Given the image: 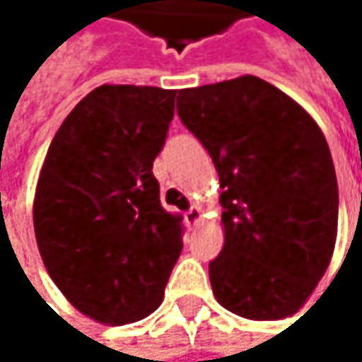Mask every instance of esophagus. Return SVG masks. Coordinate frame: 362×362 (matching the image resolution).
Listing matches in <instances>:
<instances>
[{
	"label": "esophagus",
	"mask_w": 362,
	"mask_h": 362,
	"mask_svg": "<svg viewBox=\"0 0 362 362\" xmlns=\"http://www.w3.org/2000/svg\"><path fill=\"white\" fill-rule=\"evenodd\" d=\"M185 218H187V223H189V227H195L199 221H202V210L197 208V206H193L187 214H185Z\"/></svg>",
	"instance_id": "34e87169"
}]
</instances>
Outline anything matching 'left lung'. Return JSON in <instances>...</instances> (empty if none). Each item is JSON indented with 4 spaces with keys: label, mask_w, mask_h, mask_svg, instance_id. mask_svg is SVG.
Returning a JSON list of instances; mask_svg holds the SVG:
<instances>
[{
    "label": "left lung",
    "mask_w": 362,
    "mask_h": 362,
    "mask_svg": "<svg viewBox=\"0 0 362 362\" xmlns=\"http://www.w3.org/2000/svg\"><path fill=\"white\" fill-rule=\"evenodd\" d=\"M177 115L223 189L225 245L208 266L216 300L247 320L294 315L337 240V175L320 126L253 74L180 90Z\"/></svg>",
    "instance_id": "1"
}]
</instances>
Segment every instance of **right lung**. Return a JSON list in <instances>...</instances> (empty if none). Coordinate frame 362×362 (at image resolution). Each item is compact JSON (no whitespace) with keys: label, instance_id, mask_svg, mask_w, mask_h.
Listing matches in <instances>:
<instances>
[{"label":"right lung","instance_id":"add662e5","mask_svg":"<svg viewBox=\"0 0 362 362\" xmlns=\"http://www.w3.org/2000/svg\"><path fill=\"white\" fill-rule=\"evenodd\" d=\"M175 90L100 86L62 122L45 156L34 231L47 272L94 322L133 324L158 309L182 253L180 216L152 173Z\"/></svg>","mask_w":362,"mask_h":362}]
</instances>
